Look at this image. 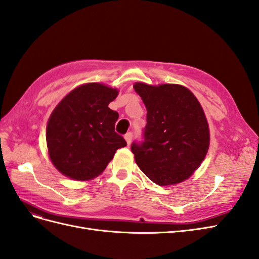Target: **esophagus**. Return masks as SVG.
<instances>
[{
	"label": "esophagus",
	"mask_w": 259,
	"mask_h": 259,
	"mask_svg": "<svg viewBox=\"0 0 259 259\" xmlns=\"http://www.w3.org/2000/svg\"><path fill=\"white\" fill-rule=\"evenodd\" d=\"M124 138H125V140H126V143H127V145H131V143H132V139H133V133H126V134H125V136H124Z\"/></svg>",
	"instance_id": "34e87169"
}]
</instances>
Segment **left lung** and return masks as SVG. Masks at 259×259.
Returning <instances> with one entry per match:
<instances>
[{"mask_svg":"<svg viewBox=\"0 0 259 259\" xmlns=\"http://www.w3.org/2000/svg\"><path fill=\"white\" fill-rule=\"evenodd\" d=\"M134 90L147 108L144 140L131 146L137 165L156 185L184 182L200 166L209 146L199 100L177 84L135 83Z\"/></svg>","mask_w":259,"mask_h":259,"instance_id":"obj_1","label":"left lung"}]
</instances>
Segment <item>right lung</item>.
I'll use <instances>...</instances> for the list:
<instances>
[{
	"label": "right lung",
	"mask_w": 259,
	"mask_h": 259,
	"mask_svg": "<svg viewBox=\"0 0 259 259\" xmlns=\"http://www.w3.org/2000/svg\"><path fill=\"white\" fill-rule=\"evenodd\" d=\"M117 90L99 83L83 84L54 109L46 128L50 159L61 174L90 180L103 173L125 139L115 133L119 113L111 110Z\"/></svg>",
	"instance_id": "obj_1"
}]
</instances>
